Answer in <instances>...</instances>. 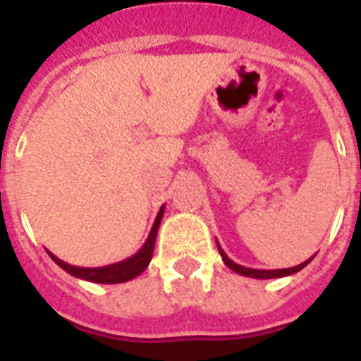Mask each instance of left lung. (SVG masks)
Segmentation results:
<instances>
[{"label":"left lung","instance_id":"left-lung-1","mask_svg":"<svg viewBox=\"0 0 361 361\" xmlns=\"http://www.w3.org/2000/svg\"><path fill=\"white\" fill-rule=\"evenodd\" d=\"M219 251H220V257H222V261H224V265L228 267V269H232L234 272H238V274H242V276H250V279H280V276H288V274H294V272L302 271L303 267L310 263L311 259H307V261H303V263H300V265L295 267H290V269H272V271H265V269H250V267H242L238 265V263H234L232 259L228 257L226 253H224V250L219 245Z\"/></svg>","mask_w":361,"mask_h":361}]
</instances>
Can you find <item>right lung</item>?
Returning <instances> with one entry per match:
<instances>
[{
    "label": "right lung",
    "mask_w": 361,
    "mask_h": 361,
    "mask_svg": "<svg viewBox=\"0 0 361 361\" xmlns=\"http://www.w3.org/2000/svg\"><path fill=\"white\" fill-rule=\"evenodd\" d=\"M164 216V204L160 207L154 224L150 228V234L147 238V242L142 243V247L131 257L123 259L119 263L106 267H75L69 265L66 261L58 259L54 253H50V257L58 263L66 272H69L71 276L77 279L89 280V282H98V284H119V282H127V280H133L135 276H139L147 267H149L150 259H152V251H154V242H157L158 226H160V220Z\"/></svg>",
    "instance_id": "add662e5"
}]
</instances>
